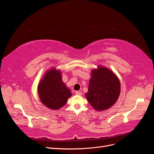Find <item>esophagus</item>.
Wrapping results in <instances>:
<instances>
[{
	"label": "esophagus",
	"mask_w": 154,
	"mask_h": 154,
	"mask_svg": "<svg viewBox=\"0 0 154 154\" xmlns=\"http://www.w3.org/2000/svg\"><path fill=\"white\" fill-rule=\"evenodd\" d=\"M82 93L81 92H80V91H76L75 92V94H76V95L80 96V95H82Z\"/></svg>",
	"instance_id": "1"
}]
</instances>
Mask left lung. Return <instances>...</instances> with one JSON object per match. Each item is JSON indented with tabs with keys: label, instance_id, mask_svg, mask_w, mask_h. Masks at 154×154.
Segmentation results:
<instances>
[{
	"label": "left lung",
	"instance_id": "left-lung-1",
	"mask_svg": "<svg viewBox=\"0 0 154 154\" xmlns=\"http://www.w3.org/2000/svg\"><path fill=\"white\" fill-rule=\"evenodd\" d=\"M120 92V81L112 71L103 66L92 70L88 92L85 96L95 110L110 109L118 100Z\"/></svg>",
	"mask_w": 154,
	"mask_h": 154
}]
</instances>
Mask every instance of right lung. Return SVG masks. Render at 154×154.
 <instances>
[{"mask_svg": "<svg viewBox=\"0 0 154 154\" xmlns=\"http://www.w3.org/2000/svg\"><path fill=\"white\" fill-rule=\"evenodd\" d=\"M38 93L42 103L51 110L62 108L72 96L71 90L62 81L61 71L56 67L45 72L38 85Z\"/></svg>", "mask_w": 154, "mask_h": 154, "instance_id": "right-lung-1", "label": "right lung"}]
</instances>
